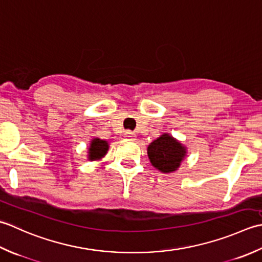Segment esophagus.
I'll list each match as a JSON object with an SVG mask.
<instances>
[{
	"label": "esophagus",
	"mask_w": 262,
	"mask_h": 262,
	"mask_svg": "<svg viewBox=\"0 0 262 262\" xmlns=\"http://www.w3.org/2000/svg\"><path fill=\"white\" fill-rule=\"evenodd\" d=\"M124 137H125L126 139H130V140H133V139L136 138V133H133L132 131L127 130V131L124 132Z\"/></svg>",
	"instance_id": "obj_1"
}]
</instances>
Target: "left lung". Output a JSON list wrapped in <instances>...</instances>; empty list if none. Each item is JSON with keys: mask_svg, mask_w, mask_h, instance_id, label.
Instances as JSON below:
<instances>
[{"mask_svg": "<svg viewBox=\"0 0 262 262\" xmlns=\"http://www.w3.org/2000/svg\"><path fill=\"white\" fill-rule=\"evenodd\" d=\"M185 156V148L168 135L161 136L148 147V157L154 167L163 173L174 172Z\"/></svg>", "mask_w": 262, "mask_h": 262, "instance_id": "1", "label": "left lung"}]
</instances>
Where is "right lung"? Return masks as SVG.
Segmentation results:
<instances>
[{
  "label": "right lung",
  "mask_w": 262,
  "mask_h": 262,
  "mask_svg": "<svg viewBox=\"0 0 262 262\" xmlns=\"http://www.w3.org/2000/svg\"><path fill=\"white\" fill-rule=\"evenodd\" d=\"M108 150V143L100 140V139L96 138L90 143L89 148V159L90 161H95V159H99L104 156V155Z\"/></svg>",
  "instance_id": "right-lung-1"
}]
</instances>
